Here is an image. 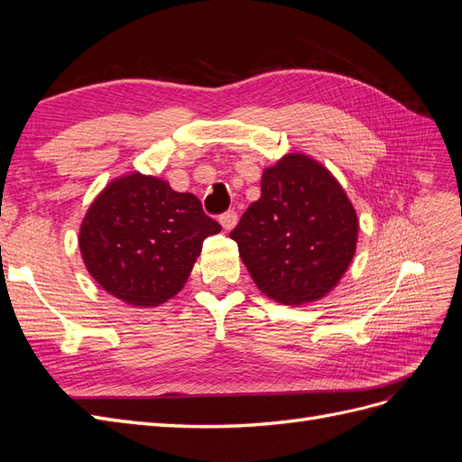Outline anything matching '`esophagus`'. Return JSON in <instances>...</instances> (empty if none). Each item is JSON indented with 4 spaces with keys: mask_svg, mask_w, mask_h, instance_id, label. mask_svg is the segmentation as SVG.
Here are the masks:
<instances>
[{
    "mask_svg": "<svg viewBox=\"0 0 462 462\" xmlns=\"http://www.w3.org/2000/svg\"><path fill=\"white\" fill-rule=\"evenodd\" d=\"M236 221H239V216H236L235 209H227L226 214L219 216V223H221L223 229H226V231H231L236 226Z\"/></svg>",
    "mask_w": 462,
    "mask_h": 462,
    "instance_id": "1",
    "label": "esophagus"
}]
</instances>
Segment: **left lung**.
<instances>
[{"label": "left lung", "instance_id": "obj_1", "mask_svg": "<svg viewBox=\"0 0 462 462\" xmlns=\"http://www.w3.org/2000/svg\"><path fill=\"white\" fill-rule=\"evenodd\" d=\"M262 194L229 236L256 287L277 302L319 300L356 250L355 208L324 165L287 153L262 173Z\"/></svg>", "mask_w": 462, "mask_h": 462}]
</instances>
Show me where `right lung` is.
I'll return each instance as SVG.
<instances>
[{
	"instance_id": "add662e5",
	"label": "right lung",
	"mask_w": 462,
	"mask_h": 462,
	"mask_svg": "<svg viewBox=\"0 0 462 462\" xmlns=\"http://www.w3.org/2000/svg\"><path fill=\"white\" fill-rule=\"evenodd\" d=\"M219 231L194 194L134 171L97 194L80 223L79 248L97 285L148 309L185 287L204 239Z\"/></svg>"
}]
</instances>
